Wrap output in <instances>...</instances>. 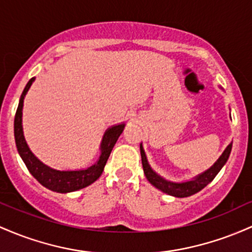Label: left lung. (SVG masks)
Returning <instances> with one entry per match:
<instances>
[{
	"label": "left lung",
	"instance_id": "obj_1",
	"mask_svg": "<svg viewBox=\"0 0 252 252\" xmlns=\"http://www.w3.org/2000/svg\"><path fill=\"white\" fill-rule=\"evenodd\" d=\"M231 149H232V143L226 148L224 151V154L220 156L219 159L214 163V165L212 168L208 169L207 171H205L203 174L199 175L197 177H195L194 180L188 181V182H183V183H174V182H169V181H165L162 179L160 176L152 170L150 168L148 159H146L145 152H144L143 146L140 145V155H141V163H143V169H144V174H145L146 179L149 180V182L151 183L152 186L162 190L163 193H166L169 195H172V196L176 197H187L190 196L197 191H200L201 189H203L208 183L213 181L214 177L217 176L218 172L220 171V169L224 166V164L227 162L228 156L231 154Z\"/></svg>",
	"mask_w": 252,
	"mask_h": 252
}]
</instances>
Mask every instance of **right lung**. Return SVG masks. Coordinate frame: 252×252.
<instances>
[{
    "label": "right lung",
    "mask_w": 252,
    "mask_h": 252,
    "mask_svg": "<svg viewBox=\"0 0 252 252\" xmlns=\"http://www.w3.org/2000/svg\"><path fill=\"white\" fill-rule=\"evenodd\" d=\"M33 82H34V77L31 78L26 87H25L21 97H20L18 109H16L15 113V119H14V137H15L16 148H18L20 156H21L24 163L26 164L28 170L33 175V177L44 187L49 188L50 190L57 191V193H70V191L88 187L102 174L107 159H108L118 138L123 133L125 125L121 124V125L113 126L104 133L102 144H101V156L98 158L97 163H95L94 165L89 166L88 169H84V170L77 171H59L51 169L45 164H42L31 152L24 138V132H22L21 118L24 98Z\"/></svg>",
    "instance_id": "1"
}]
</instances>
